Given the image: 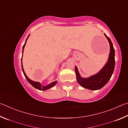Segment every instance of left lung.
<instances>
[{"label":"left lung","mask_w":128,"mask_h":128,"mask_svg":"<svg viewBox=\"0 0 128 128\" xmlns=\"http://www.w3.org/2000/svg\"><path fill=\"white\" fill-rule=\"evenodd\" d=\"M110 46V51L107 62L98 73L88 78H83L80 76L77 67L75 66L77 81L80 85L84 88L92 90L100 89L107 84L113 74L115 60H114V49L111 40L106 35Z\"/></svg>","instance_id":"left-lung-1"}]
</instances>
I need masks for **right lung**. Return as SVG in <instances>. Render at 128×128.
Listing matches in <instances>:
<instances>
[{"label": "right lung", "mask_w": 128, "mask_h": 128, "mask_svg": "<svg viewBox=\"0 0 128 128\" xmlns=\"http://www.w3.org/2000/svg\"><path fill=\"white\" fill-rule=\"evenodd\" d=\"M29 35L28 36V38L26 39V40H25V44L23 46V47H22V55H23V52H24V47H25V44H26V40H27L28 38V37H29ZM21 66H22V72H23L24 74L25 78L28 80V81L29 82V83L30 84V85H32V86H33L34 88H36V89H38L39 90L44 91V90H48V89H49V88H52L53 86H55L56 84H57V81H54V82H51V83L48 84V85H47V86H42L39 82L33 81H32V80H30L29 78H28V77L27 76L26 74H25V73L24 72V70L23 66H22V59H21Z\"/></svg>", "instance_id": "1"}]
</instances>
